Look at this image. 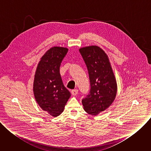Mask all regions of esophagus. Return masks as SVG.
<instances>
[{
  "instance_id": "esophagus-1",
  "label": "esophagus",
  "mask_w": 151,
  "mask_h": 151,
  "mask_svg": "<svg viewBox=\"0 0 151 151\" xmlns=\"http://www.w3.org/2000/svg\"><path fill=\"white\" fill-rule=\"evenodd\" d=\"M71 93H72V95L76 96V95H77L78 93V90L77 89H75V90H73L71 91Z\"/></svg>"
}]
</instances>
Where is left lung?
Segmentation results:
<instances>
[{"label": "left lung", "instance_id": "obj_1", "mask_svg": "<svg viewBox=\"0 0 151 151\" xmlns=\"http://www.w3.org/2000/svg\"><path fill=\"white\" fill-rule=\"evenodd\" d=\"M79 52L87 65L90 81V91L82 100L83 109L97 115L114 102L117 92L116 79L108 56L101 48L85 47Z\"/></svg>", "mask_w": 151, "mask_h": 151}]
</instances>
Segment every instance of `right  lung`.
Listing matches in <instances>:
<instances>
[{
	"label": "right lung",
	"instance_id": "obj_1",
	"mask_svg": "<svg viewBox=\"0 0 151 151\" xmlns=\"http://www.w3.org/2000/svg\"><path fill=\"white\" fill-rule=\"evenodd\" d=\"M68 51L64 47L51 48L41 57L35 75V100L43 111L54 117L63 112L71 96L60 73L61 63Z\"/></svg>",
	"mask_w": 151,
	"mask_h": 151
}]
</instances>
